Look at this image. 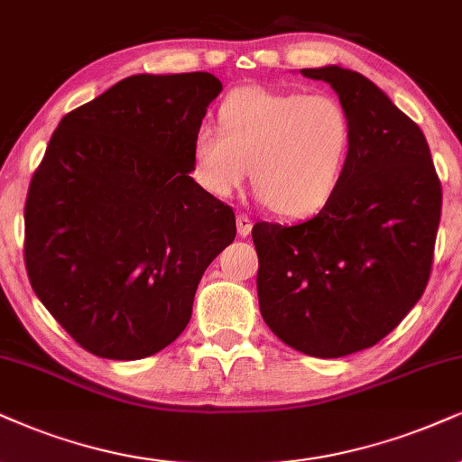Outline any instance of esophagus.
<instances>
[{"instance_id":"esophagus-1","label":"esophagus","mask_w":462,"mask_h":462,"mask_svg":"<svg viewBox=\"0 0 462 462\" xmlns=\"http://www.w3.org/2000/svg\"><path fill=\"white\" fill-rule=\"evenodd\" d=\"M236 225H237V236L240 237H248L250 231H253V220H250V216L244 212L236 216Z\"/></svg>"}]
</instances>
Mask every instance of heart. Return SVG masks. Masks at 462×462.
Returning <instances> with one entry per match:
<instances>
[{
  "instance_id": "1",
  "label": "heart",
  "mask_w": 462,
  "mask_h": 462,
  "mask_svg": "<svg viewBox=\"0 0 462 462\" xmlns=\"http://www.w3.org/2000/svg\"><path fill=\"white\" fill-rule=\"evenodd\" d=\"M220 126L199 124L192 175L205 192L229 197L250 175L261 199L284 216H309L343 180L353 124L329 94L240 88L222 100Z\"/></svg>"
}]
</instances>
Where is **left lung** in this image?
Returning a JSON list of instances; mask_svg holds the SVG:
<instances>
[{
  "label": "left lung",
  "mask_w": 462,
  "mask_h": 462,
  "mask_svg": "<svg viewBox=\"0 0 462 462\" xmlns=\"http://www.w3.org/2000/svg\"><path fill=\"white\" fill-rule=\"evenodd\" d=\"M338 94L353 124L345 175L300 225L257 222L259 309L284 345L343 357L377 345L429 284L441 181L422 130L360 72L306 68Z\"/></svg>",
  "instance_id": "1"
}]
</instances>
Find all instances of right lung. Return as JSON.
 Instances as JSON below:
<instances>
[{
  "label": "right lung",
  "mask_w": 462,
  "mask_h": 462,
  "mask_svg": "<svg viewBox=\"0 0 462 462\" xmlns=\"http://www.w3.org/2000/svg\"><path fill=\"white\" fill-rule=\"evenodd\" d=\"M209 72L134 74L66 113L25 199L33 293L85 351L141 360L173 343L236 214L192 171L220 94Z\"/></svg>",
  "instance_id": "obj_1"
}]
</instances>
